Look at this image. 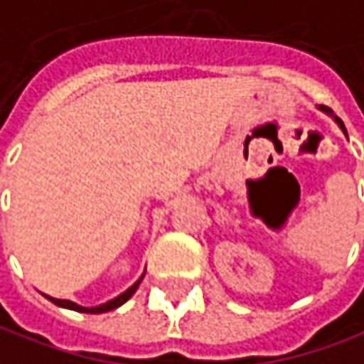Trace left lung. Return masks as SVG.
<instances>
[{
  "mask_svg": "<svg viewBox=\"0 0 364 364\" xmlns=\"http://www.w3.org/2000/svg\"><path fill=\"white\" fill-rule=\"evenodd\" d=\"M321 110H323V112H327V114H331V110H327V108H321ZM331 116H333V114H331ZM333 120L337 122V124H339V128L343 129V124H341V120H339V118H337V116H333Z\"/></svg>",
  "mask_w": 364,
  "mask_h": 364,
  "instance_id": "8db88e82",
  "label": "left lung"
}]
</instances>
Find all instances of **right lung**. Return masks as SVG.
Instances as JSON below:
<instances>
[{"label":"right lung","mask_w":364,"mask_h":364,"mask_svg":"<svg viewBox=\"0 0 364 364\" xmlns=\"http://www.w3.org/2000/svg\"><path fill=\"white\" fill-rule=\"evenodd\" d=\"M146 274V272H144ZM144 274L139 276V279L134 284V286H129L124 294H120L118 297H114V299H110V301H106V304H100V306L96 307H85V306H78V304H75V301H70V299H57V297H50V296H45L49 301H53L55 306L58 307H65V309H73V311H80V314H106V311H112V309H116V307L124 306L126 301H128L129 297L136 294V289H138V286L141 284V279H144Z\"/></svg>","instance_id":"obj_1"}]
</instances>
